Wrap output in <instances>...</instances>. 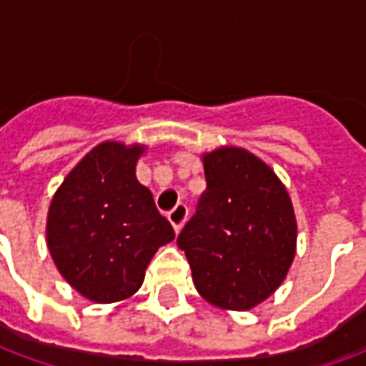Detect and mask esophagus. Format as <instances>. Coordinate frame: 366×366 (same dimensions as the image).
Wrapping results in <instances>:
<instances>
[{
	"label": "esophagus",
	"mask_w": 366,
	"mask_h": 366,
	"mask_svg": "<svg viewBox=\"0 0 366 366\" xmlns=\"http://www.w3.org/2000/svg\"><path fill=\"white\" fill-rule=\"evenodd\" d=\"M168 219L174 225L176 231L182 229V225L186 223V219H188V206H186V204H176V206L168 212Z\"/></svg>",
	"instance_id": "34e87169"
}]
</instances>
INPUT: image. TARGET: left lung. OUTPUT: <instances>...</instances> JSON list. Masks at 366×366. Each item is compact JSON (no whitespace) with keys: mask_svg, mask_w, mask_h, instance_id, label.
Wrapping results in <instances>:
<instances>
[{"mask_svg":"<svg viewBox=\"0 0 366 366\" xmlns=\"http://www.w3.org/2000/svg\"><path fill=\"white\" fill-rule=\"evenodd\" d=\"M206 190L176 239L198 292L214 306L251 310L280 286L296 253V217L282 182L235 147L204 157Z\"/></svg>","mask_w":366,"mask_h":366,"instance_id":"8db88e82","label":"left lung"}]
</instances>
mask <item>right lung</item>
Instances as JSON below:
<instances>
[{
	"label": "right lung",
	"mask_w": 366,
	"mask_h": 366,
	"mask_svg": "<svg viewBox=\"0 0 366 366\" xmlns=\"http://www.w3.org/2000/svg\"><path fill=\"white\" fill-rule=\"evenodd\" d=\"M143 147L97 144L66 176L49 209L46 241L68 284L92 302L133 296L159 247L174 239L135 167Z\"/></svg>",
	"instance_id": "1"
}]
</instances>
